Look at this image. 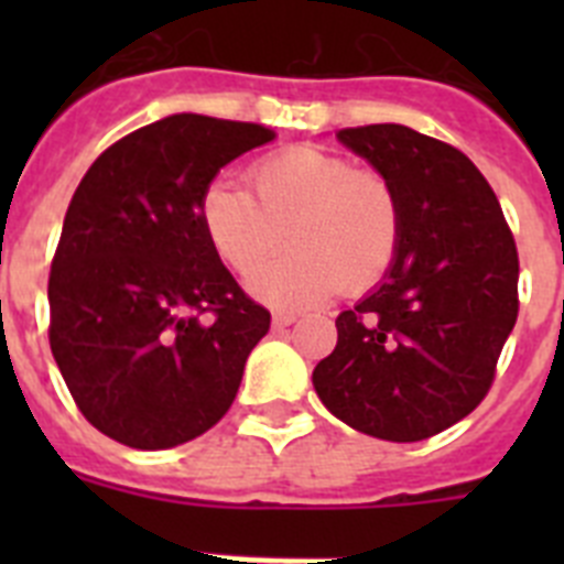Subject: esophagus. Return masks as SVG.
Segmentation results:
<instances>
[{"label": "esophagus", "instance_id": "34e87169", "mask_svg": "<svg viewBox=\"0 0 564 564\" xmlns=\"http://www.w3.org/2000/svg\"><path fill=\"white\" fill-rule=\"evenodd\" d=\"M296 318L299 316L293 311H273V327H291Z\"/></svg>", "mask_w": 564, "mask_h": 564}]
</instances>
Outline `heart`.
Here are the masks:
<instances>
[{"label":"heart","instance_id":"obj_1","mask_svg":"<svg viewBox=\"0 0 564 564\" xmlns=\"http://www.w3.org/2000/svg\"><path fill=\"white\" fill-rule=\"evenodd\" d=\"M248 181L253 197L231 183L208 186L200 223L212 251L237 273L252 271L286 234L292 251L248 279L268 305H318L338 285L361 293L395 262L401 200L381 172L291 147L253 163Z\"/></svg>","mask_w":564,"mask_h":564}]
</instances>
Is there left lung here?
I'll list each match as a JSON object with an SVG mask.
<instances>
[{"mask_svg": "<svg viewBox=\"0 0 564 564\" xmlns=\"http://www.w3.org/2000/svg\"><path fill=\"white\" fill-rule=\"evenodd\" d=\"M401 200V246L376 291L338 313L313 387L352 430L412 443L486 398L514 330L520 259L500 200L460 149L401 123L338 129Z\"/></svg>", "mask_w": 564, "mask_h": 564, "instance_id": "obj_1", "label": "left lung"}]
</instances>
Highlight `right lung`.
I'll return each instance as SVG.
<instances>
[{"mask_svg": "<svg viewBox=\"0 0 564 564\" xmlns=\"http://www.w3.org/2000/svg\"><path fill=\"white\" fill-rule=\"evenodd\" d=\"M262 123L181 112L134 129L78 183L50 265V350L98 432L172 449L220 421L271 327L200 223L226 163L273 141Z\"/></svg>", "mask_w": 564, "mask_h": 564, "instance_id": "add662e5", "label": "right lung"}]
</instances>
